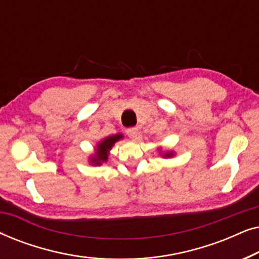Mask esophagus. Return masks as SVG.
I'll return each mask as SVG.
<instances>
[{
    "label": "esophagus",
    "mask_w": 259,
    "mask_h": 259,
    "mask_svg": "<svg viewBox=\"0 0 259 259\" xmlns=\"http://www.w3.org/2000/svg\"><path fill=\"white\" fill-rule=\"evenodd\" d=\"M127 136H128L131 139H136L138 137V133H139V130L137 127H131V128H127Z\"/></svg>",
    "instance_id": "obj_1"
}]
</instances>
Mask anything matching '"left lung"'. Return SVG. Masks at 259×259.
Here are the masks:
<instances>
[{
	"label": "left lung",
	"mask_w": 259,
	"mask_h": 259,
	"mask_svg": "<svg viewBox=\"0 0 259 259\" xmlns=\"http://www.w3.org/2000/svg\"><path fill=\"white\" fill-rule=\"evenodd\" d=\"M173 155H175V152H166V153L162 154V157L169 158V157H173Z\"/></svg>",
	"instance_id": "obj_1"
}]
</instances>
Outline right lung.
I'll return each instance as SVG.
<instances>
[{"label": "right lung", "instance_id": "obj_1", "mask_svg": "<svg viewBox=\"0 0 259 259\" xmlns=\"http://www.w3.org/2000/svg\"><path fill=\"white\" fill-rule=\"evenodd\" d=\"M120 139H122V134H114V136L107 137L105 138L104 140H101L100 143L97 145V148H95V153L93 154V157L90 159L91 164L93 165H101L102 162L108 160V153L111 151V148L113 147L116 141H119Z\"/></svg>", "mask_w": 259, "mask_h": 259}]
</instances>
